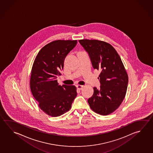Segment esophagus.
<instances>
[{
	"instance_id": "esophagus-1",
	"label": "esophagus",
	"mask_w": 153,
	"mask_h": 153,
	"mask_svg": "<svg viewBox=\"0 0 153 153\" xmlns=\"http://www.w3.org/2000/svg\"><path fill=\"white\" fill-rule=\"evenodd\" d=\"M83 86H81V85H77L76 87L79 90H81V89L83 88Z\"/></svg>"
}]
</instances>
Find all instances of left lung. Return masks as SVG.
Returning a JSON list of instances; mask_svg holds the SVG:
<instances>
[{"label":"left lung","instance_id":"8db88e82","mask_svg":"<svg viewBox=\"0 0 153 153\" xmlns=\"http://www.w3.org/2000/svg\"><path fill=\"white\" fill-rule=\"evenodd\" d=\"M88 53L94 69L100 72V88L94 87L88 100L91 108L97 114L107 115L114 112L125 97L128 74L117 51L111 45L97 40H79Z\"/></svg>","mask_w":153,"mask_h":153}]
</instances>
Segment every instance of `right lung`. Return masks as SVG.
<instances>
[{
	"mask_svg": "<svg viewBox=\"0 0 153 153\" xmlns=\"http://www.w3.org/2000/svg\"><path fill=\"white\" fill-rule=\"evenodd\" d=\"M77 40H58L45 45L34 60L31 71L30 88L40 108L51 117L60 116L70 110L77 95L74 86L58 83L64 60Z\"/></svg>",
	"mask_w": 153,
	"mask_h": 153,
	"instance_id": "1",
	"label": "right lung"
}]
</instances>
